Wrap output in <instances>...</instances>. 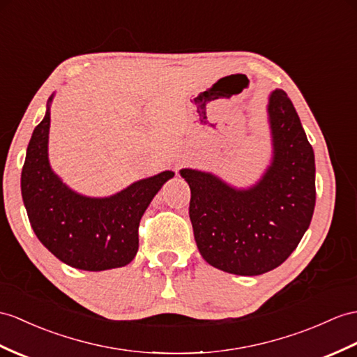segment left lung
I'll use <instances>...</instances> for the list:
<instances>
[{
	"mask_svg": "<svg viewBox=\"0 0 357 357\" xmlns=\"http://www.w3.org/2000/svg\"><path fill=\"white\" fill-rule=\"evenodd\" d=\"M273 160L255 186L236 189L211 172L181 169L190 188L189 218L199 255L236 275H259L297 248L315 208V155L292 101L269 95Z\"/></svg>",
	"mask_w": 357,
	"mask_h": 357,
	"instance_id": "1",
	"label": "left lung"
}]
</instances>
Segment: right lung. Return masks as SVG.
Segmentation results:
<instances>
[{
	"instance_id": "right-lung-1",
	"label": "right lung",
	"mask_w": 357,
	"mask_h": 357,
	"mask_svg": "<svg viewBox=\"0 0 357 357\" xmlns=\"http://www.w3.org/2000/svg\"><path fill=\"white\" fill-rule=\"evenodd\" d=\"M27 146L21 174V192L31 229L38 239L63 264L84 269L126 266L139 248V222L154 195L172 171L135 181L106 198L74 192L50 167V104Z\"/></svg>"
}]
</instances>
